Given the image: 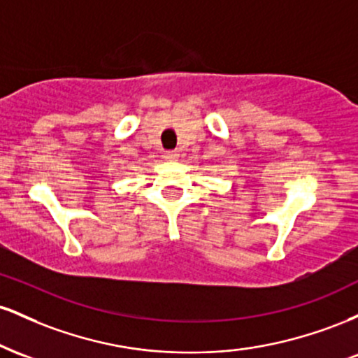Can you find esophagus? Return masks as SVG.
Instances as JSON below:
<instances>
[{
  "label": "esophagus",
  "instance_id": "1",
  "mask_svg": "<svg viewBox=\"0 0 358 358\" xmlns=\"http://www.w3.org/2000/svg\"><path fill=\"white\" fill-rule=\"evenodd\" d=\"M165 158L166 159H176V158H178V151H166Z\"/></svg>",
  "mask_w": 358,
  "mask_h": 358
}]
</instances>
